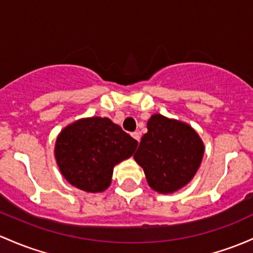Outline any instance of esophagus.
Returning a JSON list of instances; mask_svg holds the SVG:
<instances>
[{
    "mask_svg": "<svg viewBox=\"0 0 253 253\" xmlns=\"http://www.w3.org/2000/svg\"><path fill=\"white\" fill-rule=\"evenodd\" d=\"M132 137L134 138V139L137 140L138 143H139V141H140V132H138V131L133 132V133H132Z\"/></svg>",
    "mask_w": 253,
    "mask_h": 253,
    "instance_id": "esophagus-1",
    "label": "esophagus"
}]
</instances>
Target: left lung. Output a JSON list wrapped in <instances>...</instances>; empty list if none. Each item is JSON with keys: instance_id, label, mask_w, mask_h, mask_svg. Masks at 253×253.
Returning a JSON list of instances; mask_svg holds the SVG:
<instances>
[{"instance_id": "obj_1", "label": "left lung", "mask_w": 253, "mask_h": 253, "mask_svg": "<svg viewBox=\"0 0 253 253\" xmlns=\"http://www.w3.org/2000/svg\"><path fill=\"white\" fill-rule=\"evenodd\" d=\"M204 146L188 125L156 114L148 121L134 160L141 166L150 187L170 193L191 181L202 162Z\"/></svg>"}]
</instances>
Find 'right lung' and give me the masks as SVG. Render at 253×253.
Here are the masks:
<instances>
[{"label":"right lung","mask_w":253,"mask_h":253,"mask_svg":"<svg viewBox=\"0 0 253 253\" xmlns=\"http://www.w3.org/2000/svg\"><path fill=\"white\" fill-rule=\"evenodd\" d=\"M138 141L108 118H90L66 127L57 137L55 157L69 184L87 192L110 185L114 166L131 157Z\"/></svg>","instance_id":"right-lung-1"}]
</instances>
